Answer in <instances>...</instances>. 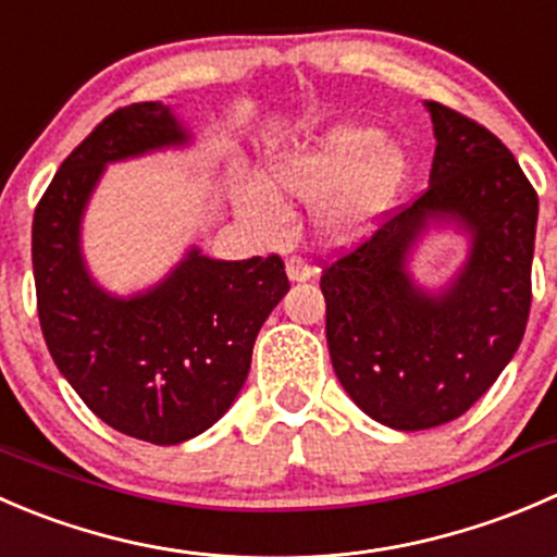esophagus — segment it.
<instances>
[{"instance_id":"34e87169","label":"esophagus","mask_w":557,"mask_h":557,"mask_svg":"<svg viewBox=\"0 0 557 557\" xmlns=\"http://www.w3.org/2000/svg\"><path fill=\"white\" fill-rule=\"evenodd\" d=\"M286 276H289V281H308L313 276V271L306 260H300V257H289V260H286Z\"/></svg>"}]
</instances>
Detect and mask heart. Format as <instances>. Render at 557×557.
<instances>
[{"mask_svg": "<svg viewBox=\"0 0 557 557\" xmlns=\"http://www.w3.org/2000/svg\"><path fill=\"white\" fill-rule=\"evenodd\" d=\"M409 153L395 140H379L373 126L344 124L268 170L265 189H240V213L260 230H273L281 219L278 202H317L338 185L319 216L324 238L344 240L366 233L393 208L409 178Z\"/></svg>", "mask_w": 557, "mask_h": 557, "instance_id": "obj_1", "label": "heart"}]
</instances>
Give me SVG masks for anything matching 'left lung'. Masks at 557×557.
<instances>
[{
	"mask_svg": "<svg viewBox=\"0 0 557 557\" xmlns=\"http://www.w3.org/2000/svg\"><path fill=\"white\" fill-rule=\"evenodd\" d=\"M431 186L322 271L327 346L349 398L395 431L466 414L515 357L531 311L539 197L509 148L442 102H425ZM431 223L469 233V257L438 293L408 273Z\"/></svg>",
	"mask_w": 557,
	"mask_h": 557,
	"instance_id": "obj_1",
	"label": "left lung"
}]
</instances>
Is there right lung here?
Listing matches in <instances>:
<instances>
[{"instance_id": "obj_1", "label": "right lung", "mask_w": 557, "mask_h": 557, "mask_svg": "<svg viewBox=\"0 0 557 557\" xmlns=\"http://www.w3.org/2000/svg\"><path fill=\"white\" fill-rule=\"evenodd\" d=\"M186 143L170 104L119 108L64 159L32 222L37 313L53 362L99 420L159 447L200 436L233 406L257 333L289 289L276 255L224 262L197 246L132 297L91 278L81 222L104 164Z\"/></svg>"}]
</instances>
